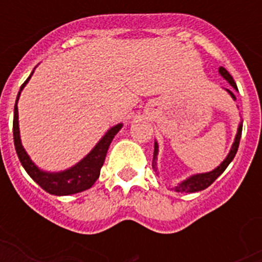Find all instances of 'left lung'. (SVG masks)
Here are the masks:
<instances>
[{
    "instance_id": "8db88e82",
    "label": "left lung",
    "mask_w": 262,
    "mask_h": 262,
    "mask_svg": "<svg viewBox=\"0 0 262 262\" xmlns=\"http://www.w3.org/2000/svg\"><path fill=\"white\" fill-rule=\"evenodd\" d=\"M219 74L225 78L229 84L231 85V88H225L227 94L230 95L234 101H236V95H234V92H238L237 90V85L234 80H233V77L229 74V71L223 67H220L219 69ZM242 130H243V120L238 123V127H237V133L236 137H234V142L231 144V148L229 154L226 156V159L220 163L214 170L209 171V172H202V174H193V176L188 177L187 180H184V181L178 182L176 187H174V191L176 192H198V191H203V189H206V188L210 185V184H213V181L223 174V171L227 168V165L230 164L233 159H234V156L237 153V148H238V143H240V137H242ZM157 159H159V143L154 142V154H153V163H151V167H153V170L159 174V167H157Z\"/></svg>"
}]
</instances>
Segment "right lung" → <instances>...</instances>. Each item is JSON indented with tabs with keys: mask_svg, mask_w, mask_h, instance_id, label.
Masks as SVG:
<instances>
[{
	"mask_svg": "<svg viewBox=\"0 0 262 262\" xmlns=\"http://www.w3.org/2000/svg\"><path fill=\"white\" fill-rule=\"evenodd\" d=\"M32 74H33V71L28 77V80L20 86L14 108V129L12 130H14L15 150H16V154L19 157L20 164L39 187L45 189L46 192L52 193V195L64 196V195H73V193H78L85 191V189H90L94 185V182L98 180V177H99L103 161H105V157H106V153H108L109 144L114 140L116 133L122 129L123 123H118V125L112 126L99 139V142L94 146V148L86 154L84 159H81L77 164L70 167L67 170L45 171L42 168H39L32 161L29 154L26 153V150L22 146L19 133V115H18V101H19L20 92L25 88L28 81L31 80Z\"/></svg>",
	"mask_w": 262,
	"mask_h": 262,
	"instance_id": "right-lung-1",
	"label": "right lung"
}]
</instances>
